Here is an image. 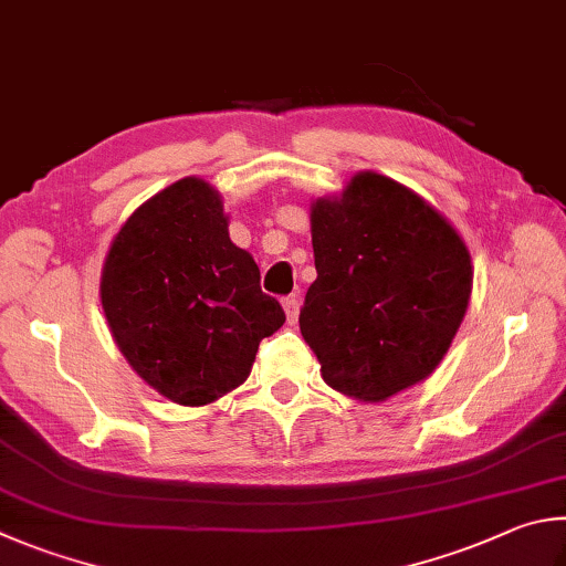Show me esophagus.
I'll return each instance as SVG.
<instances>
[{
    "label": "esophagus",
    "mask_w": 566,
    "mask_h": 566,
    "mask_svg": "<svg viewBox=\"0 0 566 566\" xmlns=\"http://www.w3.org/2000/svg\"><path fill=\"white\" fill-rule=\"evenodd\" d=\"M282 306H284L286 322L294 324V322H296V316H300V300H296V296H284V300H282Z\"/></svg>",
    "instance_id": "1"
}]
</instances>
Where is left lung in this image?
I'll return each mask as SVG.
<instances>
[{
    "mask_svg": "<svg viewBox=\"0 0 566 566\" xmlns=\"http://www.w3.org/2000/svg\"><path fill=\"white\" fill-rule=\"evenodd\" d=\"M316 280L300 312L324 381L386 400L423 381L465 316L472 270L460 234L403 185L358 172L312 210Z\"/></svg>",
    "mask_w": 566,
    "mask_h": 566,
    "instance_id": "1",
    "label": "left lung"
}]
</instances>
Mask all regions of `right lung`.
<instances>
[{
    "mask_svg": "<svg viewBox=\"0 0 566 566\" xmlns=\"http://www.w3.org/2000/svg\"><path fill=\"white\" fill-rule=\"evenodd\" d=\"M101 304L120 354L180 406H205L250 376L256 348L284 324L260 266L234 248L222 200L182 178L143 202L113 240Z\"/></svg>",
    "mask_w": 566,
    "mask_h": 566,
    "instance_id": "1",
    "label": "right lung"
}]
</instances>
